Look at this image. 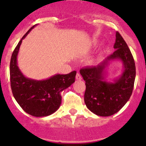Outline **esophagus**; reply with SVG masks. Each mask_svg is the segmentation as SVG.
Instances as JSON below:
<instances>
[{
  "mask_svg": "<svg viewBox=\"0 0 146 146\" xmlns=\"http://www.w3.org/2000/svg\"><path fill=\"white\" fill-rule=\"evenodd\" d=\"M75 78H76V79L78 80H82V76H81V75L80 74V73H77L76 74V77H75Z\"/></svg>",
  "mask_w": 146,
  "mask_h": 146,
  "instance_id": "obj_1",
  "label": "esophagus"
}]
</instances>
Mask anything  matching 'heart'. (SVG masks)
I'll return each mask as SVG.
<instances>
[{"label":"heart","instance_id":"1","mask_svg":"<svg viewBox=\"0 0 146 146\" xmlns=\"http://www.w3.org/2000/svg\"><path fill=\"white\" fill-rule=\"evenodd\" d=\"M97 44H98V42H94V44H93V46H96Z\"/></svg>","mask_w":146,"mask_h":146}]
</instances>
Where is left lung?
Returning a JSON list of instances; mask_svg holds the SVG:
<instances>
[{"label":"left lung","mask_w":146,"mask_h":146,"mask_svg":"<svg viewBox=\"0 0 146 146\" xmlns=\"http://www.w3.org/2000/svg\"><path fill=\"white\" fill-rule=\"evenodd\" d=\"M113 54L107 57L98 66L82 68L80 70L86 82L84 102L92 113L108 117L117 113L131 96L136 76V68L130 48L119 32L116 33ZM120 59L125 70L120 78L114 83L105 80V67L111 60Z\"/></svg>","instance_id":"8db88e82"}]
</instances>
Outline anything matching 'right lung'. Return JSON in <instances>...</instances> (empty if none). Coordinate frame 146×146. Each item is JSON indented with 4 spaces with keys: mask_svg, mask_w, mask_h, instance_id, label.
Instances as JSON below:
<instances>
[{
    "mask_svg": "<svg viewBox=\"0 0 146 146\" xmlns=\"http://www.w3.org/2000/svg\"><path fill=\"white\" fill-rule=\"evenodd\" d=\"M36 25L23 36L13 52L10 61V82L15 100L24 111L34 117H45L59 108L62 102L60 93L74 82L76 71L66 75L57 74L40 81L23 75L18 66L17 56L22 40Z\"/></svg>",
    "mask_w": 146,
    "mask_h": 146,
    "instance_id": "right-lung-1",
    "label": "right lung"
}]
</instances>
